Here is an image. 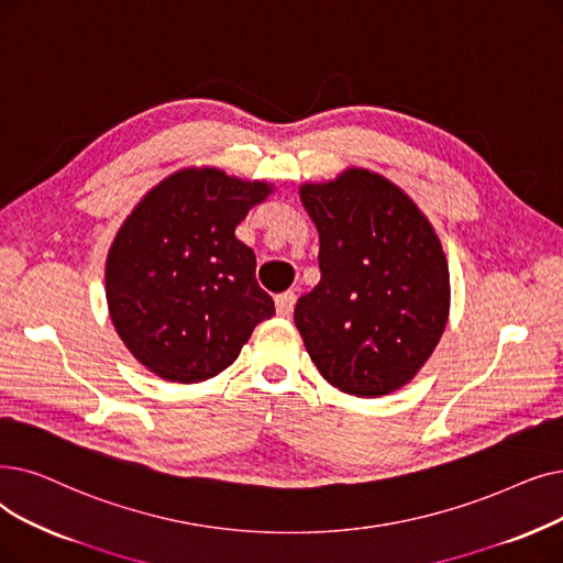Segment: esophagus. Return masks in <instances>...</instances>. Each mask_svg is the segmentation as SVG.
<instances>
[{
  "instance_id": "1",
  "label": "esophagus",
  "mask_w": 563,
  "mask_h": 563,
  "mask_svg": "<svg viewBox=\"0 0 563 563\" xmlns=\"http://www.w3.org/2000/svg\"><path fill=\"white\" fill-rule=\"evenodd\" d=\"M295 303H297L295 291H283V295L276 297V312L280 317H289L291 310H295Z\"/></svg>"
}]
</instances>
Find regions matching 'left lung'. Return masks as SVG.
<instances>
[{"label": "left lung", "mask_w": 563, "mask_h": 563, "mask_svg": "<svg viewBox=\"0 0 563 563\" xmlns=\"http://www.w3.org/2000/svg\"><path fill=\"white\" fill-rule=\"evenodd\" d=\"M320 232L322 278L295 308V324L322 377L342 394L377 398L413 379L449 320L442 243L407 192L350 167L303 184Z\"/></svg>", "instance_id": "obj_1"}]
</instances>
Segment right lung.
<instances>
[{
  "label": "right lung",
  "instance_id": "add662e5",
  "mask_svg": "<svg viewBox=\"0 0 563 563\" xmlns=\"http://www.w3.org/2000/svg\"><path fill=\"white\" fill-rule=\"evenodd\" d=\"M274 188L188 167L144 195L106 262L112 324L146 371L179 384L223 373L276 312L255 253L234 236Z\"/></svg>",
  "mask_w": 563,
  "mask_h": 563
}]
</instances>
